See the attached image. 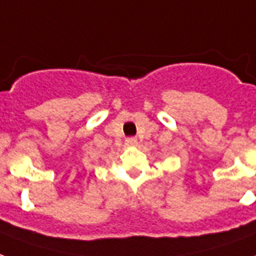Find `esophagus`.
<instances>
[{"mask_svg":"<svg viewBox=\"0 0 256 256\" xmlns=\"http://www.w3.org/2000/svg\"><path fill=\"white\" fill-rule=\"evenodd\" d=\"M124 144H126V146H136V145H137V138H126Z\"/></svg>","mask_w":256,"mask_h":256,"instance_id":"esophagus-1","label":"esophagus"}]
</instances>
